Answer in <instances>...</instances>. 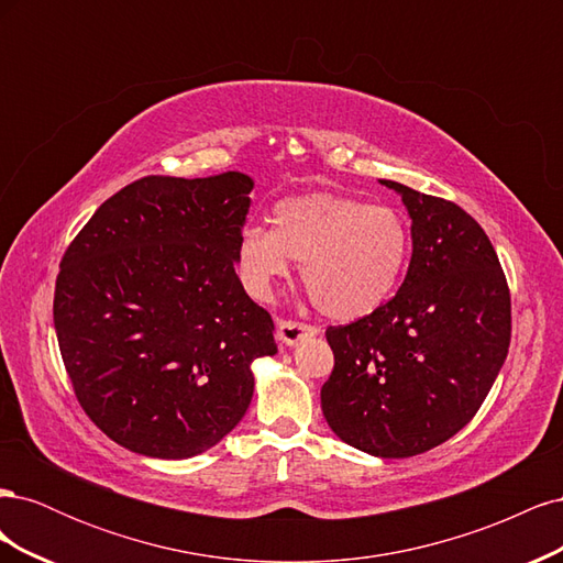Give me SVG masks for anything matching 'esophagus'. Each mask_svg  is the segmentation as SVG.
<instances>
[{
	"mask_svg": "<svg viewBox=\"0 0 563 563\" xmlns=\"http://www.w3.org/2000/svg\"><path fill=\"white\" fill-rule=\"evenodd\" d=\"M317 333V327H310V323H300V321H279L277 327V340L286 347L298 345L300 340L310 338Z\"/></svg>",
	"mask_w": 563,
	"mask_h": 563,
	"instance_id": "1",
	"label": "esophagus"
}]
</instances>
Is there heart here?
I'll return each mask as SVG.
<instances>
[{"label":"heart","instance_id":"obj_1","mask_svg":"<svg viewBox=\"0 0 563 563\" xmlns=\"http://www.w3.org/2000/svg\"><path fill=\"white\" fill-rule=\"evenodd\" d=\"M408 258L401 216L347 195L308 192L282 199L272 228H246L236 244L249 291L267 300L272 284L300 263L305 291L335 321L376 312L395 294Z\"/></svg>","mask_w":563,"mask_h":563}]
</instances>
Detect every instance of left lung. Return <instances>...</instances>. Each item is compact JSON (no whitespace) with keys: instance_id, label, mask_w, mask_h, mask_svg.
<instances>
[{"instance_id":"obj_1","label":"left lung","mask_w":563,"mask_h":563,"mask_svg":"<svg viewBox=\"0 0 563 563\" xmlns=\"http://www.w3.org/2000/svg\"><path fill=\"white\" fill-rule=\"evenodd\" d=\"M411 218L397 296L327 331L335 364L321 411L345 444L408 457L444 444L479 411L507 360L512 314L496 249L453 201L380 180Z\"/></svg>"}]
</instances>
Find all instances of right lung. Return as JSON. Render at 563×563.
<instances>
[{"label": "right lung", "mask_w": 563, "mask_h": 563, "mask_svg": "<svg viewBox=\"0 0 563 563\" xmlns=\"http://www.w3.org/2000/svg\"><path fill=\"white\" fill-rule=\"evenodd\" d=\"M253 178H141L65 251L54 327L87 416L119 446L162 460L213 449L277 354L275 321L236 277Z\"/></svg>", "instance_id": "add662e5"}]
</instances>
